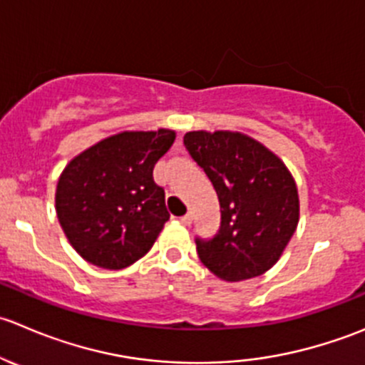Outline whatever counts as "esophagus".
I'll return each instance as SVG.
<instances>
[{
  "label": "esophagus",
  "instance_id": "esophagus-1",
  "mask_svg": "<svg viewBox=\"0 0 365 365\" xmlns=\"http://www.w3.org/2000/svg\"><path fill=\"white\" fill-rule=\"evenodd\" d=\"M191 222H193V218H191V215H184V216H181V223H184V225H191Z\"/></svg>",
  "mask_w": 365,
  "mask_h": 365
}]
</instances>
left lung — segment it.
Segmentation results:
<instances>
[{"instance_id": "8db88e82", "label": "left lung", "mask_w": 365, "mask_h": 365, "mask_svg": "<svg viewBox=\"0 0 365 365\" xmlns=\"http://www.w3.org/2000/svg\"><path fill=\"white\" fill-rule=\"evenodd\" d=\"M184 145L215 186L222 211L218 232L211 240H195L202 264L227 282L266 273L300 220L291 172L279 156L243 133L190 131Z\"/></svg>"}]
</instances>
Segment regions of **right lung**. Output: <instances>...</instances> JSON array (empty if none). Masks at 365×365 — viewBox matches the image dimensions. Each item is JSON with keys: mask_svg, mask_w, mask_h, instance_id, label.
<instances>
[{"mask_svg": "<svg viewBox=\"0 0 365 365\" xmlns=\"http://www.w3.org/2000/svg\"><path fill=\"white\" fill-rule=\"evenodd\" d=\"M175 131H124L68 161L56 186V216L68 243L90 264L131 266L153 248L170 218L153 170Z\"/></svg>", "mask_w": 365, "mask_h": 365, "instance_id": "1", "label": "right lung"}]
</instances>
